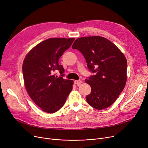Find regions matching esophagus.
Wrapping results in <instances>:
<instances>
[{"mask_svg": "<svg viewBox=\"0 0 148 148\" xmlns=\"http://www.w3.org/2000/svg\"><path fill=\"white\" fill-rule=\"evenodd\" d=\"M82 82V81L81 80H75L74 81V84L77 86H79L81 83Z\"/></svg>", "mask_w": 148, "mask_h": 148, "instance_id": "1", "label": "esophagus"}]
</instances>
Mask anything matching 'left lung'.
<instances>
[{"label": "left lung", "mask_w": 148, "mask_h": 148, "mask_svg": "<svg viewBox=\"0 0 148 148\" xmlns=\"http://www.w3.org/2000/svg\"><path fill=\"white\" fill-rule=\"evenodd\" d=\"M73 49L80 51L90 71L95 73L85 81L91 88L87 103L97 110L111 106L123 91L127 81V60L116 45L100 36L76 39Z\"/></svg>", "instance_id": "obj_1"}]
</instances>
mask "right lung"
I'll return each instance as SVG.
<instances>
[{
	"label": "right lung",
	"mask_w": 148,
	"mask_h": 148,
	"mask_svg": "<svg viewBox=\"0 0 148 148\" xmlns=\"http://www.w3.org/2000/svg\"><path fill=\"white\" fill-rule=\"evenodd\" d=\"M74 40V38L47 39L33 47L24 59L22 73L26 90L32 100L44 112L58 111L72 90L73 81L58 77L54 72H64L59 59Z\"/></svg>",
	"instance_id": "obj_1"
}]
</instances>
